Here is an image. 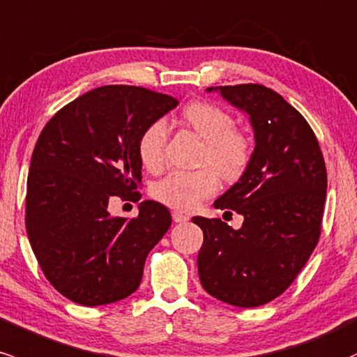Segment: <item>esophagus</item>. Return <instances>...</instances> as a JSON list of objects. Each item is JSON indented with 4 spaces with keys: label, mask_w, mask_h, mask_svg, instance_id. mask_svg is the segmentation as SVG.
<instances>
[{
    "label": "esophagus",
    "mask_w": 357,
    "mask_h": 357,
    "mask_svg": "<svg viewBox=\"0 0 357 357\" xmlns=\"http://www.w3.org/2000/svg\"><path fill=\"white\" fill-rule=\"evenodd\" d=\"M172 220H174L176 223H185V222L190 220V217H188L186 213H183V211L174 210V211H172Z\"/></svg>",
    "instance_id": "34e87169"
}]
</instances>
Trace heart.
<instances>
[{
  "label": "heart",
  "mask_w": 357,
  "mask_h": 357,
  "mask_svg": "<svg viewBox=\"0 0 357 357\" xmlns=\"http://www.w3.org/2000/svg\"><path fill=\"white\" fill-rule=\"evenodd\" d=\"M183 116L206 142L203 160L211 162L225 178H236L249 160V140L234 130V116L208 101L188 105ZM167 121L149 123L139 139V158L149 171H159L164 164L167 142ZM218 188V172L213 167L197 171L176 169L152 185V197L174 210H193Z\"/></svg>",
  "instance_id": "heart-1"
}]
</instances>
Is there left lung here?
I'll return each mask as SVG.
<instances>
[{
    "instance_id": "8db88e82",
    "label": "left lung",
    "mask_w": 357,
    "mask_h": 357,
    "mask_svg": "<svg viewBox=\"0 0 357 357\" xmlns=\"http://www.w3.org/2000/svg\"><path fill=\"white\" fill-rule=\"evenodd\" d=\"M213 91L249 116L254 151L238 181L213 203L242 215L241 229L193 217L203 230L198 274L213 298L252 308L280 296L315 249L327 171L310 125L276 91L261 84L206 89Z\"/></svg>"
}]
</instances>
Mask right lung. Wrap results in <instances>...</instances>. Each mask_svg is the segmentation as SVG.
I'll list each match as a JSON object with an SVG mask.
<instances>
[{"label":"right lung","instance_id":"add662e5","mask_svg":"<svg viewBox=\"0 0 357 357\" xmlns=\"http://www.w3.org/2000/svg\"><path fill=\"white\" fill-rule=\"evenodd\" d=\"M178 107L139 86H101L61 108L35 144L26 179V234L45 278L84 307L127 298L147 254L171 227L169 210L142 202L139 217L108 203L142 181L144 128Z\"/></svg>","mask_w":357,"mask_h":357}]
</instances>
